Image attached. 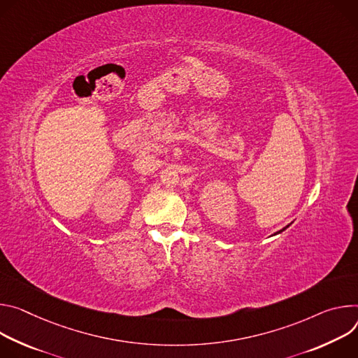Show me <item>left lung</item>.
I'll use <instances>...</instances> for the list:
<instances>
[{
	"instance_id": "1",
	"label": "left lung",
	"mask_w": 358,
	"mask_h": 358,
	"mask_svg": "<svg viewBox=\"0 0 358 358\" xmlns=\"http://www.w3.org/2000/svg\"><path fill=\"white\" fill-rule=\"evenodd\" d=\"M283 230H286V227H285V229H282V230H280V231H279V233H282V231H283Z\"/></svg>"
}]
</instances>
